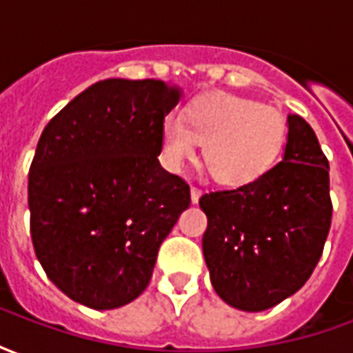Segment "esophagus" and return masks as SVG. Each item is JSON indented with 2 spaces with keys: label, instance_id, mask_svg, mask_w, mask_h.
Masks as SVG:
<instances>
[{
  "label": "esophagus",
  "instance_id": "1",
  "mask_svg": "<svg viewBox=\"0 0 353 353\" xmlns=\"http://www.w3.org/2000/svg\"><path fill=\"white\" fill-rule=\"evenodd\" d=\"M200 194H202V191H200L199 187H191V200H192V204H196V202H199Z\"/></svg>",
  "mask_w": 353,
  "mask_h": 353
}]
</instances>
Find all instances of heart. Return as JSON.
I'll list each match as a JSON object with an SVG mask.
<instances>
[{
	"label": "heart",
	"instance_id": "b5f03b06",
	"mask_svg": "<svg viewBox=\"0 0 353 353\" xmlns=\"http://www.w3.org/2000/svg\"><path fill=\"white\" fill-rule=\"evenodd\" d=\"M288 136L280 111L230 94H204L187 103L183 121L170 115L161 128L162 162L179 170L194 161L200 143L210 174L223 185L257 181L278 161Z\"/></svg>",
	"mask_w": 353,
	"mask_h": 353
}]
</instances>
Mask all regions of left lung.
<instances>
[{"label": "left lung", "instance_id": "left-lung-1", "mask_svg": "<svg viewBox=\"0 0 353 353\" xmlns=\"http://www.w3.org/2000/svg\"><path fill=\"white\" fill-rule=\"evenodd\" d=\"M288 124L283 159L265 176L200 199L212 285L245 312L272 308L303 288L331 229L329 161L303 117L289 115Z\"/></svg>", "mask_w": 353, "mask_h": 353}]
</instances>
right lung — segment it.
<instances>
[{"label": "right lung", "instance_id": "1", "mask_svg": "<svg viewBox=\"0 0 353 353\" xmlns=\"http://www.w3.org/2000/svg\"><path fill=\"white\" fill-rule=\"evenodd\" d=\"M179 96L164 81H98L45 126L28 174L30 232L49 280L75 303L111 310L141 295L191 204L189 183L157 159Z\"/></svg>", "mask_w": 353, "mask_h": 353}]
</instances>
